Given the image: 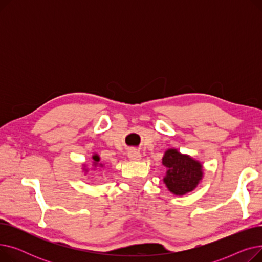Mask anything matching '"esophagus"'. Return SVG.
Returning a JSON list of instances; mask_svg holds the SVG:
<instances>
[{"label":"esophagus","instance_id":"1","mask_svg":"<svg viewBox=\"0 0 262 262\" xmlns=\"http://www.w3.org/2000/svg\"><path fill=\"white\" fill-rule=\"evenodd\" d=\"M128 158L132 161H138V160L141 159V153L139 152V150L132 149V150H129V153H128Z\"/></svg>","mask_w":262,"mask_h":262}]
</instances>
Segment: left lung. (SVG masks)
Instances as JSON below:
<instances>
[{
    "label": "left lung",
    "mask_w": 262,
    "mask_h": 262,
    "mask_svg": "<svg viewBox=\"0 0 262 262\" xmlns=\"http://www.w3.org/2000/svg\"><path fill=\"white\" fill-rule=\"evenodd\" d=\"M162 166L167 169L163 183L168 190L177 196L193 191L204 176L201 161L188 154H183L174 147L168 148L162 157Z\"/></svg>",
    "instance_id": "obj_1"
}]
</instances>
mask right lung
Returning a JSON list of instances; mask_svg holds the SVG:
<instances>
[{"label":"right lung","mask_w":262,"mask_h":262,"mask_svg":"<svg viewBox=\"0 0 262 262\" xmlns=\"http://www.w3.org/2000/svg\"><path fill=\"white\" fill-rule=\"evenodd\" d=\"M92 160H93L92 161V170L93 171H95L96 169H102V168L105 167L103 163H101V158H100V156L98 154H93L92 155ZM81 169H82V172H84L85 174H87L89 172V169H88L86 163H82Z\"/></svg>","instance_id":"obj_1"}]
</instances>
